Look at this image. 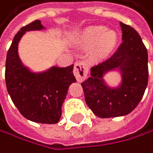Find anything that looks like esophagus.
Listing matches in <instances>:
<instances>
[{
	"mask_svg": "<svg viewBox=\"0 0 153 153\" xmlns=\"http://www.w3.org/2000/svg\"><path fill=\"white\" fill-rule=\"evenodd\" d=\"M74 75L78 82H82L87 76V64L85 61H79L74 66Z\"/></svg>",
	"mask_w": 153,
	"mask_h": 153,
	"instance_id": "1",
	"label": "esophagus"
}]
</instances>
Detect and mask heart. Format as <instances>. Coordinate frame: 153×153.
I'll return each mask as SVG.
<instances>
[{
	"label": "heart",
	"mask_w": 153,
	"mask_h": 153,
	"mask_svg": "<svg viewBox=\"0 0 153 153\" xmlns=\"http://www.w3.org/2000/svg\"><path fill=\"white\" fill-rule=\"evenodd\" d=\"M85 40L88 43L99 42V51L100 53L108 51L117 42V36L114 32H106L103 27H92L85 33Z\"/></svg>",
	"instance_id": "heart-1"
}]
</instances>
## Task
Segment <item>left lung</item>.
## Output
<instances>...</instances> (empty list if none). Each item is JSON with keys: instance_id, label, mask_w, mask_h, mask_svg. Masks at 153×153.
<instances>
[{"instance_id": "8db88e82", "label": "left lung", "mask_w": 153, "mask_h": 153, "mask_svg": "<svg viewBox=\"0 0 153 153\" xmlns=\"http://www.w3.org/2000/svg\"><path fill=\"white\" fill-rule=\"evenodd\" d=\"M122 43L110 57L91 68V77L82 83L85 102L97 117L102 118L128 115L144 95L149 80L148 51L133 27L120 22ZM120 67L123 72L122 85L109 90L102 82V75Z\"/></svg>"}]
</instances>
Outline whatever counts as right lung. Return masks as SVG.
I'll return each instance as SVG.
<instances>
[{
    "mask_svg": "<svg viewBox=\"0 0 153 153\" xmlns=\"http://www.w3.org/2000/svg\"><path fill=\"white\" fill-rule=\"evenodd\" d=\"M42 28L40 20H35L15 36L7 51L5 84L12 102L24 117L33 122L54 124L61 117V107L68 86L76 82L73 65L55 67L44 73L35 74L22 66L18 55V45L23 33Z\"/></svg>",
    "mask_w": 153,
    "mask_h": 153,
    "instance_id": "1",
    "label": "right lung"
}]
</instances>
